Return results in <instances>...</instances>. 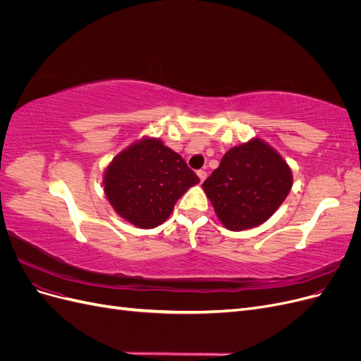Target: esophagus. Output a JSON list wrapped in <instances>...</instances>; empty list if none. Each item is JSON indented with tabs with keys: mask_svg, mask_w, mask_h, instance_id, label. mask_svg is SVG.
<instances>
[{
	"mask_svg": "<svg viewBox=\"0 0 361 361\" xmlns=\"http://www.w3.org/2000/svg\"><path fill=\"white\" fill-rule=\"evenodd\" d=\"M197 176H199L200 182H203V180L206 179V176H207V174H206V171H204V170H199V171H197Z\"/></svg>",
	"mask_w": 361,
	"mask_h": 361,
	"instance_id": "34e87169",
	"label": "esophagus"
}]
</instances>
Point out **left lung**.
I'll use <instances>...</instances> for the list:
<instances>
[{"mask_svg":"<svg viewBox=\"0 0 361 361\" xmlns=\"http://www.w3.org/2000/svg\"><path fill=\"white\" fill-rule=\"evenodd\" d=\"M290 188L286 161L259 138L226 152L220 167L203 182L216 216L233 232L265 223Z\"/></svg>","mask_w":361,"mask_h":361,"instance_id":"1","label":"left lung"}]
</instances>
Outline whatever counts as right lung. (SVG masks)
<instances>
[{
    "mask_svg": "<svg viewBox=\"0 0 361 361\" xmlns=\"http://www.w3.org/2000/svg\"><path fill=\"white\" fill-rule=\"evenodd\" d=\"M199 182L179 154L157 138H145L113 159L105 171L104 190L120 216L137 227L154 228Z\"/></svg>",
    "mask_w": 361,
    "mask_h": 361,
    "instance_id": "add662e5",
    "label": "right lung"
}]
</instances>
